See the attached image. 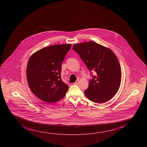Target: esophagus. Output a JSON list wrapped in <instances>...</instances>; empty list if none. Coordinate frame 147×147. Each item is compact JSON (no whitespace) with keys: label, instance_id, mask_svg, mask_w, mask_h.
I'll return each mask as SVG.
<instances>
[{"label":"esophagus","instance_id":"34e87169","mask_svg":"<svg viewBox=\"0 0 147 147\" xmlns=\"http://www.w3.org/2000/svg\"><path fill=\"white\" fill-rule=\"evenodd\" d=\"M79 83V80H77L74 83V84L75 85H78Z\"/></svg>","mask_w":147,"mask_h":147}]
</instances>
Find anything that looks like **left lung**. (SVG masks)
<instances>
[{
  "label": "left lung",
  "instance_id": "left-lung-1",
  "mask_svg": "<svg viewBox=\"0 0 147 147\" xmlns=\"http://www.w3.org/2000/svg\"><path fill=\"white\" fill-rule=\"evenodd\" d=\"M72 49L78 54L91 72L88 88L84 91L88 98L102 103L109 100L117 92L120 86L121 71L119 60L110 49L89 41L75 44Z\"/></svg>",
  "mask_w": 147,
  "mask_h": 147
}]
</instances>
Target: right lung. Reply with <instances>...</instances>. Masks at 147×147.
<instances>
[{
	"instance_id": "obj_1",
	"label": "right lung",
	"mask_w": 147,
	"mask_h": 147,
	"mask_svg": "<svg viewBox=\"0 0 147 147\" xmlns=\"http://www.w3.org/2000/svg\"><path fill=\"white\" fill-rule=\"evenodd\" d=\"M70 44L47 47L34 53L28 60L26 78L30 90L40 100L56 102L64 97L68 85L61 78L62 63Z\"/></svg>"
}]
</instances>
